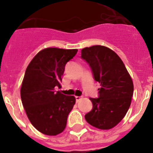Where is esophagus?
Instances as JSON below:
<instances>
[{
    "instance_id": "obj_1",
    "label": "esophagus",
    "mask_w": 153,
    "mask_h": 153,
    "mask_svg": "<svg viewBox=\"0 0 153 153\" xmlns=\"http://www.w3.org/2000/svg\"><path fill=\"white\" fill-rule=\"evenodd\" d=\"M75 98H76V102H78L79 100H80L81 99H82V97H75Z\"/></svg>"
}]
</instances>
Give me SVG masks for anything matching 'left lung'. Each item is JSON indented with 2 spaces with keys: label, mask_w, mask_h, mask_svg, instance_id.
<instances>
[{
  "label": "left lung",
  "mask_w": 153,
  "mask_h": 153,
  "mask_svg": "<svg viewBox=\"0 0 153 153\" xmlns=\"http://www.w3.org/2000/svg\"><path fill=\"white\" fill-rule=\"evenodd\" d=\"M93 79L100 83L98 98H90L93 109L86 122L100 129H112L123 119L131 104L133 83L123 62L112 50L96 45L81 51Z\"/></svg>",
  "instance_id": "obj_1"
}]
</instances>
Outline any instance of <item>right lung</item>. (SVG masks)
I'll return each mask as SVG.
<instances>
[{"instance_id": "add662e5", "label": "right lung", "mask_w": 153, "mask_h": 153, "mask_svg": "<svg viewBox=\"0 0 153 153\" xmlns=\"http://www.w3.org/2000/svg\"><path fill=\"white\" fill-rule=\"evenodd\" d=\"M77 50L46 48L37 53L25 71L21 89L22 104L31 124L40 132L56 136L64 130L76 100L60 88L65 66Z\"/></svg>"}]
</instances>
